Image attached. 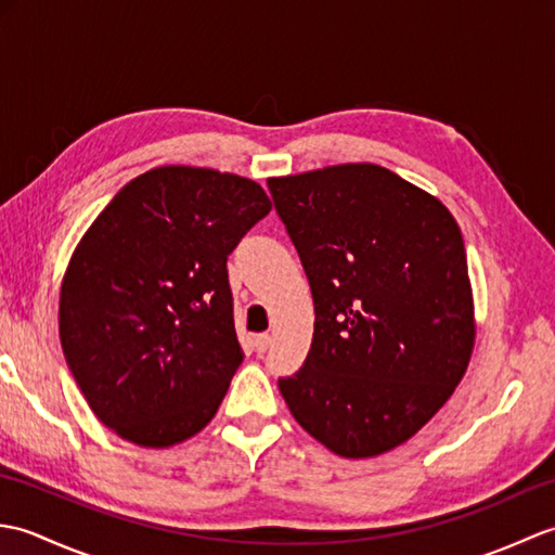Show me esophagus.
<instances>
[{"instance_id": "obj_1", "label": "esophagus", "mask_w": 555, "mask_h": 555, "mask_svg": "<svg viewBox=\"0 0 555 555\" xmlns=\"http://www.w3.org/2000/svg\"><path fill=\"white\" fill-rule=\"evenodd\" d=\"M269 346H271V336H269V334H259V336H255V348H257L259 352H264Z\"/></svg>"}]
</instances>
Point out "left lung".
I'll return each instance as SVG.
<instances>
[{
  "label": "left lung",
  "instance_id": "1",
  "mask_svg": "<svg viewBox=\"0 0 555 555\" xmlns=\"http://www.w3.org/2000/svg\"><path fill=\"white\" fill-rule=\"evenodd\" d=\"M308 274V360L279 379L300 427L344 457L412 439L463 382L477 322L463 233L379 164L267 179Z\"/></svg>",
  "mask_w": 555,
  "mask_h": 555
}]
</instances>
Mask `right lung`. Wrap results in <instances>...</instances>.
<instances>
[{"mask_svg": "<svg viewBox=\"0 0 555 555\" xmlns=\"http://www.w3.org/2000/svg\"><path fill=\"white\" fill-rule=\"evenodd\" d=\"M269 209L245 176L169 164L126 183L82 233L59 293V338L116 436L171 448L217 415L245 358L227 257Z\"/></svg>", "mask_w": 555, "mask_h": 555, "instance_id": "obj_1", "label": "right lung"}]
</instances>
